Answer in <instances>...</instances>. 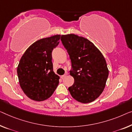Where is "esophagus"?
Here are the masks:
<instances>
[{"instance_id":"34e87169","label":"esophagus","mask_w":132,"mask_h":132,"mask_svg":"<svg viewBox=\"0 0 132 132\" xmlns=\"http://www.w3.org/2000/svg\"><path fill=\"white\" fill-rule=\"evenodd\" d=\"M66 74H64V75H63L61 76V78H62V79H64V78L66 77Z\"/></svg>"}]
</instances>
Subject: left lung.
Returning a JSON list of instances; mask_svg holds the SVG:
<instances>
[{"mask_svg":"<svg viewBox=\"0 0 132 132\" xmlns=\"http://www.w3.org/2000/svg\"><path fill=\"white\" fill-rule=\"evenodd\" d=\"M61 41L71 60L70 75L74 84L68 90L72 97L82 103H89L101 95L109 76L103 55L91 41L83 37L62 35Z\"/></svg>","mask_w":132,"mask_h":132,"instance_id":"1","label":"left lung"}]
</instances>
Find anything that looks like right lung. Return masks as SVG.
Masks as SVG:
<instances>
[{"label": "right lung", "instance_id": "1", "mask_svg": "<svg viewBox=\"0 0 132 132\" xmlns=\"http://www.w3.org/2000/svg\"><path fill=\"white\" fill-rule=\"evenodd\" d=\"M60 35L37 40L21 57L17 68L19 85L25 95L36 101L50 97L60 77L53 71L52 53L59 44Z\"/></svg>", "mask_w": 132, "mask_h": 132}]
</instances>
